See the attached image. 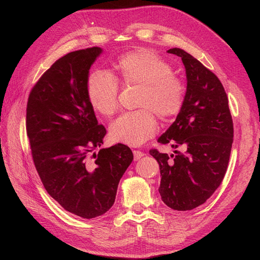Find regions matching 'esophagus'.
Masks as SVG:
<instances>
[{
    "label": "esophagus",
    "mask_w": 260,
    "mask_h": 260,
    "mask_svg": "<svg viewBox=\"0 0 260 260\" xmlns=\"http://www.w3.org/2000/svg\"><path fill=\"white\" fill-rule=\"evenodd\" d=\"M133 155H135V160H139V159H141L142 158V157L145 155L143 152H141V151H133Z\"/></svg>",
    "instance_id": "esophagus-1"
}]
</instances>
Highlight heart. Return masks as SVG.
<instances>
[{"mask_svg":"<svg viewBox=\"0 0 260 260\" xmlns=\"http://www.w3.org/2000/svg\"><path fill=\"white\" fill-rule=\"evenodd\" d=\"M114 67L122 86L140 85L137 106L114 120L109 127L116 142L140 146L157 132L156 117L160 119L178 115L184 103L185 85L172 74L169 62L151 49H138L118 57ZM116 78L104 70H95L86 80L90 104L101 115L109 117L118 108L119 84Z\"/></svg>","mask_w":260,"mask_h":260,"instance_id":"b5f03b06","label":"heart"}]
</instances>
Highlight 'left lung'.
Returning <instances> with one entry per match:
<instances>
[{"instance_id": "8db88e82", "label": "left lung", "mask_w": 260, "mask_h": 260, "mask_svg": "<svg viewBox=\"0 0 260 260\" xmlns=\"http://www.w3.org/2000/svg\"><path fill=\"white\" fill-rule=\"evenodd\" d=\"M168 53L182 59L187 86L182 108L158 142L182 151L168 156L151 148L149 154L159 164L161 201L171 209L191 210L222 182L233 143V120L219 78L183 50Z\"/></svg>"}]
</instances>
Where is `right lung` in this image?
<instances>
[{
  "label": "right lung",
  "instance_id": "right-lung-1",
  "mask_svg": "<svg viewBox=\"0 0 260 260\" xmlns=\"http://www.w3.org/2000/svg\"><path fill=\"white\" fill-rule=\"evenodd\" d=\"M98 46L57 59L31 89L26 130L42 183L65 210L91 219L113 206L118 183L133 160L130 147L101 148L106 129L99 124L86 94Z\"/></svg>",
  "mask_w": 260,
  "mask_h": 260
}]
</instances>
